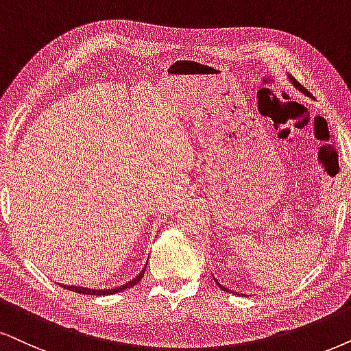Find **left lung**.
<instances>
[{"instance_id": "1", "label": "left lung", "mask_w": 351, "mask_h": 351, "mask_svg": "<svg viewBox=\"0 0 351 351\" xmlns=\"http://www.w3.org/2000/svg\"><path fill=\"white\" fill-rule=\"evenodd\" d=\"M288 79H290V82H291V84H293V86H295V88H298V90H300V92H303V94H304V95L311 97V94H309V92H308V90H306V88H304L303 86H301V84H300L298 81H296V79H293V77H291V76H290V74H288ZM214 280H215V278H214ZM215 282H217V280H215ZM217 285H219L220 288H223V290H225V291H227V288H225L223 285H220V283H219V282H217Z\"/></svg>"}]
</instances>
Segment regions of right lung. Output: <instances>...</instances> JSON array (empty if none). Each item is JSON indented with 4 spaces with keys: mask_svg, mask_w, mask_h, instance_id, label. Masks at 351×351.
<instances>
[{
    "mask_svg": "<svg viewBox=\"0 0 351 351\" xmlns=\"http://www.w3.org/2000/svg\"><path fill=\"white\" fill-rule=\"evenodd\" d=\"M145 267H147V264H145ZM145 267H144V270H145ZM144 270L143 272H141L139 275H137L136 278H132L131 282H128V283H124V285H121V287H114V288H108V290H95V288H84V287H68V285H61V287H64L66 290H71V291H76V293H82V295H95V296H100V295H114V293H119V291H124V290H128V288H131V287H134L136 283H139L141 282V278L144 277Z\"/></svg>",
    "mask_w": 351,
    "mask_h": 351,
    "instance_id": "add662e5",
    "label": "right lung"
}]
</instances>
